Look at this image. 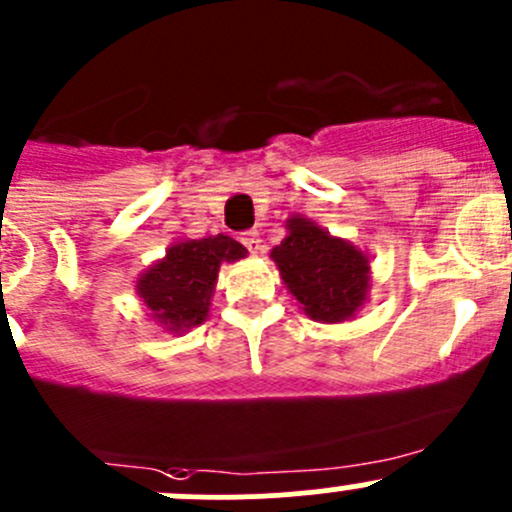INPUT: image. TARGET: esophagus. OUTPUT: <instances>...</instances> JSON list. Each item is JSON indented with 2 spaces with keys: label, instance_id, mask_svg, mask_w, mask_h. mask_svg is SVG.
<instances>
[{
  "label": "esophagus",
  "instance_id": "34e87169",
  "mask_svg": "<svg viewBox=\"0 0 512 512\" xmlns=\"http://www.w3.org/2000/svg\"><path fill=\"white\" fill-rule=\"evenodd\" d=\"M241 244H244L251 254H258V251H261V234H258L256 229L244 231V234H241Z\"/></svg>",
  "mask_w": 512,
  "mask_h": 512
}]
</instances>
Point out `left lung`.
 Wrapping results in <instances>:
<instances>
[{
	"mask_svg": "<svg viewBox=\"0 0 512 512\" xmlns=\"http://www.w3.org/2000/svg\"><path fill=\"white\" fill-rule=\"evenodd\" d=\"M286 239L271 251L283 283L308 318L341 323L356 316L371 288V263L361 249L293 214Z\"/></svg>",
	"mask_w": 512,
	"mask_h": 512,
	"instance_id": "obj_1",
	"label": "left lung"
}]
</instances>
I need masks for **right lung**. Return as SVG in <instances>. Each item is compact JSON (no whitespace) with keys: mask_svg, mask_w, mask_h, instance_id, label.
Instances as JSON below:
<instances>
[{"mask_svg":"<svg viewBox=\"0 0 512 512\" xmlns=\"http://www.w3.org/2000/svg\"><path fill=\"white\" fill-rule=\"evenodd\" d=\"M249 251L231 236L174 241L166 256L146 268L136 293L166 331L184 333L206 321L221 263H234Z\"/></svg>","mask_w":512,"mask_h":512,"instance_id":"add662e5","label":"right lung"}]
</instances>
